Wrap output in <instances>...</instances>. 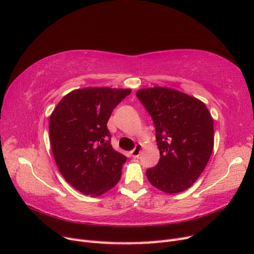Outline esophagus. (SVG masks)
Masks as SVG:
<instances>
[{
	"mask_svg": "<svg viewBox=\"0 0 254 254\" xmlns=\"http://www.w3.org/2000/svg\"><path fill=\"white\" fill-rule=\"evenodd\" d=\"M142 145L141 144H137V145H135V147H134V149L133 150H131V156L133 157V158H137L140 156V153H141V151H142Z\"/></svg>",
	"mask_w": 254,
	"mask_h": 254,
	"instance_id": "34e87169",
	"label": "esophagus"
}]
</instances>
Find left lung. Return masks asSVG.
Listing matches in <instances>:
<instances>
[{
    "label": "left lung",
    "instance_id": "1",
    "mask_svg": "<svg viewBox=\"0 0 254 254\" xmlns=\"http://www.w3.org/2000/svg\"><path fill=\"white\" fill-rule=\"evenodd\" d=\"M136 96L156 126L158 164L146 171L148 181L167 194L188 190L209 162L214 123L206 106L194 96L166 87L141 89Z\"/></svg>",
    "mask_w": 254,
    "mask_h": 254
}]
</instances>
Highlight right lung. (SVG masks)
I'll return each mask as SVG.
<instances>
[{
    "mask_svg": "<svg viewBox=\"0 0 254 254\" xmlns=\"http://www.w3.org/2000/svg\"><path fill=\"white\" fill-rule=\"evenodd\" d=\"M131 89L73 90L50 118V141L59 172L84 195L98 197L117 186L127 158L114 150L107 128L113 109Z\"/></svg>",
    "mask_w": 254,
    "mask_h": 254,
    "instance_id": "1",
    "label": "right lung"
}]
</instances>
